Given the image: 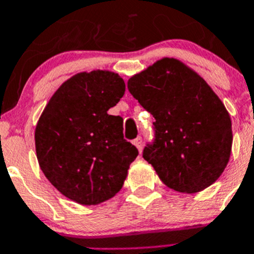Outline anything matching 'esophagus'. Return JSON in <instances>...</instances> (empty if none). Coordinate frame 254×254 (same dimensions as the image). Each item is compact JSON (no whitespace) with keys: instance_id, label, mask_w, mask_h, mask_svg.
Masks as SVG:
<instances>
[{"instance_id":"34e87169","label":"esophagus","mask_w":254,"mask_h":254,"mask_svg":"<svg viewBox=\"0 0 254 254\" xmlns=\"http://www.w3.org/2000/svg\"><path fill=\"white\" fill-rule=\"evenodd\" d=\"M133 143H134V145H135L136 148H138V151L142 152V149H143V139H142V138H140V136H138L136 139H134Z\"/></svg>"}]
</instances>
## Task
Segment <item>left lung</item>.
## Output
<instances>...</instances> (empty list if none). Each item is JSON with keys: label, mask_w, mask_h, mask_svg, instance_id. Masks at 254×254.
Returning <instances> with one entry per match:
<instances>
[{"label": "left lung", "mask_w": 254, "mask_h": 254, "mask_svg": "<svg viewBox=\"0 0 254 254\" xmlns=\"http://www.w3.org/2000/svg\"><path fill=\"white\" fill-rule=\"evenodd\" d=\"M127 89L156 120L143 158L165 185L197 193L219 179L230 158L231 120L203 78L165 57L131 76Z\"/></svg>", "instance_id": "obj_1"}]
</instances>
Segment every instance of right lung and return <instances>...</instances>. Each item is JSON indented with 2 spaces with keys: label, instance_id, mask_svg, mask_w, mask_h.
<instances>
[{
  "label": "right lung",
  "instance_id": "add662e5",
  "mask_svg": "<svg viewBox=\"0 0 254 254\" xmlns=\"http://www.w3.org/2000/svg\"><path fill=\"white\" fill-rule=\"evenodd\" d=\"M124 93L116 72H79L55 92L35 127L41 170L76 203L92 206L114 197L138 156L124 139L123 118L107 114Z\"/></svg>",
  "mask_w": 254,
  "mask_h": 254
}]
</instances>
